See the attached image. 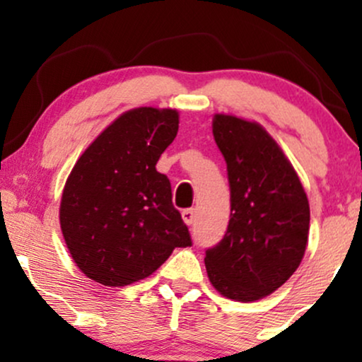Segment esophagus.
<instances>
[{"mask_svg":"<svg viewBox=\"0 0 362 362\" xmlns=\"http://www.w3.org/2000/svg\"><path fill=\"white\" fill-rule=\"evenodd\" d=\"M182 219H184V223L187 224V226L194 224V221H195V211L194 209H184V211H182Z\"/></svg>","mask_w":362,"mask_h":362,"instance_id":"esophagus-1","label":"esophagus"}]
</instances>
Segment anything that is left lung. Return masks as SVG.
Wrapping results in <instances>:
<instances>
[{
  "label": "left lung",
  "instance_id": "obj_1",
  "mask_svg": "<svg viewBox=\"0 0 362 362\" xmlns=\"http://www.w3.org/2000/svg\"><path fill=\"white\" fill-rule=\"evenodd\" d=\"M213 134L226 161L231 214L223 240L206 250L211 284L223 296L257 301L300 267L310 204L293 165L260 124L216 114Z\"/></svg>",
  "mask_w": 362,
  "mask_h": 362
}]
</instances>
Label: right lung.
<instances>
[{"instance_id":"right-lung-1","label":"right lung","mask_w":362,"mask_h":362,"mask_svg":"<svg viewBox=\"0 0 362 362\" xmlns=\"http://www.w3.org/2000/svg\"><path fill=\"white\" fill-rule=\"evenodd\" d=\"M178 112L139 107L115 119L76 161L62 190L59 221L74 264L103 286L144 279L192 240L156 172L175 139Z\"/></svg>"}]
</instances>
